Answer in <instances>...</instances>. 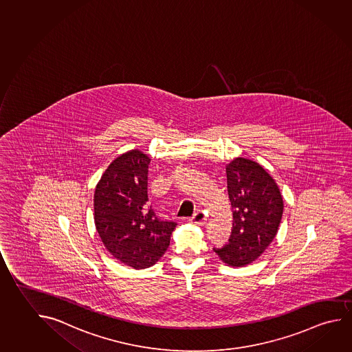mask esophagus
<instances>
[{"label":"esophagus","mask_w":352,"mask_h":352,"mask_svg":"<svg viewBox=\"0 0 352 352\" xmlns=\"http://www.w3.org/2000/svg\"><path fill=\"white\" fill-rule=\"evenodd\" d=\"M190 221H191L192 224H195V226H204L207 223V217H206L203 212H198V213L192 217Z\"/></svg>","instance_id":"34e87169"}]
</instances>
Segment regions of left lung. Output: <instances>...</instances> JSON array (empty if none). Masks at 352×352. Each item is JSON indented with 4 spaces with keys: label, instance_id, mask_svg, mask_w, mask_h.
Listing matches in <instances>:
<instances>
[{
    "label": "left lung",
    "instance_id": "1",
    "mask_svg": "<svg viewBox=\"0 0 352 352\" xmlns=\"http://www.w3.org/2000/svg\"><path fill=\"white\" fill-rule=\"evenodd\" d=\"M228 195L232 207L229 243L214 252L232 267L256 261L278 232L283 198L272 176L256 161L235 157L227 165Z\"/></svg>",
    "mask_w": 352,
    "mask_h": 352
}]
</instances>
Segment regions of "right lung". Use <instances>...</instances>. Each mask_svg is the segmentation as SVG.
Listing matches in <instances>:
<instances>
[{"label": "right lung", "mask_w": 352, "mask_h": 352, "mask_svg": "<svg viewBox=\"0 0 352 352\" xmlns=\"http://www.w3.org/2000/svg\"><path fill=\"white\" fill-rule=\"evenodd\" d=\"M149 164L143 151H126L109 164L94 195V218L102 243L118 261L135 270L160 260L177 226L157 219L146 203Z\"/></svg>", "instance_id": "1"}]
</instances>
